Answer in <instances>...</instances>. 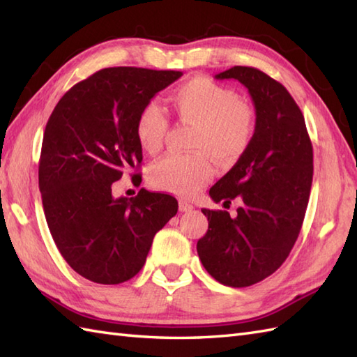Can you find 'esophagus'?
<instances>
[{
  "mask_svg": "<svg viewBox=\"0 0 357 357\" xmlns=\"http://www.w3.org/2000/svg\"><path fill=\"white\" fill-rule=\"evenodd\" d=\"M179 210H181V211H192V210H193V206H192V204L185 202V201H181V202H179Z\"/></svg>",
  "mask_w": 357,
  "mask_h": 357,
  "instance_id": "esophagus-1",
  "label": "esophagus"
}]
</instances>
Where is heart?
I'll list each match as a JSON object with an SVG mask.
<instances>
[{
	"mask_svg": "<svg viewBox=\"0 0 357 357\" xmlns=\"http://www.w3.org/2000/svg\"><path fill=\"white\" fill-rule=\"evenodd\" d=\"M181 119L196 126L193 155H172L149 169L151 187L178 196H193L213 174L207 151L219 162H233L244 153L255 133V115L241 102L233 89L207 77H196L181 84L172 95ZM169 128L164 110L156 102L144 105L135 123L139 146L147 153L162 147Z\"/></svg>",
	"mask_w": 357,
	"mask_h": 357,
	"instance_id": "b5f03b06",
	"label": "heart"
}]
</instances>
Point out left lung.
Instances as JSON below:
<instances>
[{
	"label": "left lung",
	"instance_id": "8db88e82",
	"mask_svg": "<svg viewBox=\"0 0 357 357\" xmlns=\"http://www.w3.org/2000/svg\"><path fill=\"white\" fill-rule=\"evenodd\" d=\"M215 78L248 89L256 126L238 162L210 188L211 199L224 206L239 198L238 213L202 208L208 230L196 248L218 282L241 288L273 275L290 255L312 188L313 146L304 115L280 82L244 66Z\"/></svg>",
	"mask_w": 357,
	"mask_h": 357
}]
</instances>
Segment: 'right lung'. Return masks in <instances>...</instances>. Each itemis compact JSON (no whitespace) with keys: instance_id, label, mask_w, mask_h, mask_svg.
<instances>
[{"instance_id":"obj_1","label":"right lung","mask_w":357,"mask_h":357,"mask_svg":"<svg viewBox=\"0 0 357 357\" xmlns=\"http://www.w3.org/2000/svg\"><path fill=\"white\" fill-rule=\"evenodd\" d=\"M181 77L109 67L66 92L47 121L38 167L45 221L66 262L92 282L138 275L155 234L176 215L170 195L141 188L135 198H115L112 185L141 165L138 113ZM130 176L141 181L139 173Z\"/></svg>"}]
</instances>
